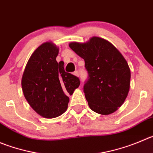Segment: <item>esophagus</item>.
Masks as SVG:
<instances>
[{"label":"esophagus","mask_w":153,"mask_h":153,"mask_svg":"<svg viewBox=\"0 0 153 153\" xmlns=\"http://www.w3.org/2000/svg\"><path fill=\"white\" fill-rule=\"evenodd\" d=\"M74 75H75V76H77V77H79V74H78V71H76V72H74Z\"/></svg>","instance_id":"esophagus-1"}]
</instances>
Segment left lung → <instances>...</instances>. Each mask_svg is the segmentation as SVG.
<instances>
[{"label": "left lung", "instance_id": "left-lung-1", "mask_svg": "<svg viewBox=\"0 0 153 153\" xmlns=\"http://www.w3.org/2000/svg\"><path fill=\"white\" fill-rule=\"evenodd\" d=\"M70 48L85 59L88 79L84 93L91 109L100 115L113 113L125 102L130 89L131 70L122 53L110 42L92 37Z\"/></svg>", "mask_w": 153, "mask_h": 153}]
</instances>
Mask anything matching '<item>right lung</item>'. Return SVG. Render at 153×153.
Returning a JSON list of instances; mask_svg holds the SVG:
<instances>
[{
  "label": "right lung",
  "instance_id": "right-lung-1",
  "mask_svg": "<svg viewBox=\"0 0 153 153\" xmlns=\"http://www.w3.org/2000/svg\"><path fill=\"white\" fill-rule=\"evenodd\" d=\"M59 48L52 42L40 45L28 59L22 78L25 99L38 115L53 118L66 111L69 98L80 85L78 77L65 72L56 60Z\"/></svg>",
  "mask_w": 153,
  "mask_h": 153
}]
</instances>
